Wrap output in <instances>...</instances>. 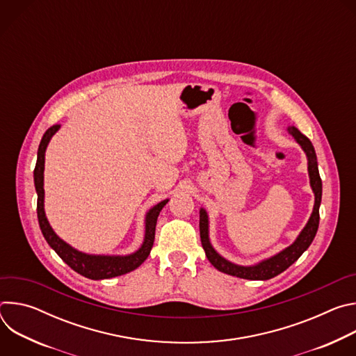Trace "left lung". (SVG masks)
Returning <instances> with one entry per match:
<instances>
[{"label":"left lung","mask_w":356,"mask_h":356,"mask_svg":"<svg viewBox=\"0 0 356 356\" xmlns=\"http://www.w3.org/2000/svg\"><path fill=\"white\" fill-rule=\"evenodd\" d=\"M287 131L297 140V143L302 147V150L306 152V155H307L310 186L316 195L312 217H310L309 222L306 224V227L302 228V231L297 236V239L290 246H287L286 249L279 252L277 255H275L269 259H265V261L259 262L258 265L241 266V265H235V264L227 261L225 258H222L221 255H218L217 250L213 248V245L210 243V238H209V216L204 209H201L200 210L201 245H202V248H204L206 257L211 262V265L222 273L236 276L241 279H248V280L272 279V277L280 275L282 272H284L289 266H291L302 255V252L312 245V242L317 234L318 222H320V204H321V194H323V183H321V177L318 173L316 150H314V146L310 142V139L306 135H302L296 127H289Z\"/></svg>","instance_id":"8db88e82"}]
</instances>
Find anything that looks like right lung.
I'll use <instances>...</instances> for the list:
<instances>
[{
  "mask_svg": "<svg viewBox=\"0 0 356 356\" xmlns=\"http://www.w3.org/2000/svg\"><path fill=\"white\" fill-rule=\"evenodd\" d=\"M60 125L50 127L38 149V161L33 170V180H35V188L38 193V220L40 231L46 239V242L50 245L58 255L77 273H80L84 277H88L91 280H101V279H111L115 276H121L125 273H129L139 268L145 259L149 257L150 249L154 246L155 241V229H156V221L159 217V213L166 206L169 200H163L155 207H152L146 213L145 218V239L142 246L127 257H108V255H88V253L80 252L74 248H72L69 243H66L63 239H60L55 231L50 227L43 209V198H44V190H43V169H44V150L46 146Z\"/></svg>",
  "mask_w": 356,
  "mask_h": 356,
  "instance_id": "add662e5",
  "label": "right lung"
}]
</instances>
